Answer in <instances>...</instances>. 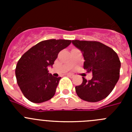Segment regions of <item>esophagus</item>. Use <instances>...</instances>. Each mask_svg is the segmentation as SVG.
Masks as SVG:
<instances>
[{"label": "esophagus", "mask_w": 132, "mask_h": 132, "mask_svg": "<svg viewBox=\"0 0 132 132\" xmlns=\"http://www.w3.org/2000/svg\"><path fill=\"white\" fill-rule=\"evenodd\" d=\"M67 76L69 77H74V75L71 74V73H69V74H67Z\"/></svg>", "instance_id": "34e87169"}]
</instances>
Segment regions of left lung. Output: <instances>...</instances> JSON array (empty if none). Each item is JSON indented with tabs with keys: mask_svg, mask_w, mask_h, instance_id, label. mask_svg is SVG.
Instances as JSON below:
<instances>
[{
	"mask_svg": "<svg viewBox=\"0 0 132 132\" xmlns=\"http://www.w3.org/2000/svg\"><path fill=\"white\" fill-rule=\"evenodd\" d=\"M82 52L84 69L93 73L91 80L82 77V82L75 87L77 94L87 102L102 101L112 91L120 77L121 63L117 53L107 45L96 41L72 40Z\"/></svg>",
	"mask_w": 132,
	"mask_h": 132,
	"instance_id": "obj_1",
	"label": "left lung"
}]
</instances>
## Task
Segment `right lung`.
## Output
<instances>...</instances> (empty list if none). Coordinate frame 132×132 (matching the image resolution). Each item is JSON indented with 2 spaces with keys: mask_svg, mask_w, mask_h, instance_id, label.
I'll return each instance as SVG.
<instances>
[{
  "mask_svg": "<svg viewBox=\"0 0 132 132\" xmlns=\"http://www.w3.org/2000/svg\"><path fill=\"white\" fill-rule=\"evenodd\" d=\"M71 40L47 39L27 51L17 63L16 80L24 96L34 103L47 101L54 96L61 77L49 73L58 53L71 44Z\"/></svg>",
  "mask_w": 132,
  "mask_h": 132,
  "instance_id": "add662e5",
  "label": "right lung"
}]
</instances>
